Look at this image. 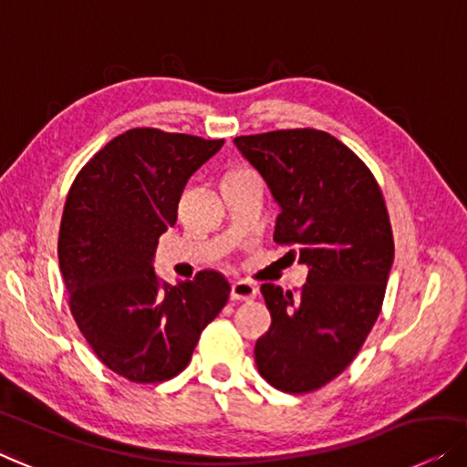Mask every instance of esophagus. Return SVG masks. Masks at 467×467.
<instances>
[{
    "mask_svg": "<svg viewBox=\"0 0 467 467\" xmlns=\"http://www.w3.org/2000/svg\"><path fill=\"white\" fill-rule=\"evenodd\" d=\"M256 293H259V288L253 282L240 280L232 284V295L229 296H232V301H253Z\"/></svg>",
    "mask_w": 467,
    "mask_h": 467,
    "instance_id": "obj_1",
    "label": "esophagus"
}]
</instances>
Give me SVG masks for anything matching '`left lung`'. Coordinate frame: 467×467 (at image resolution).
<instances>
[{"mask_svg": "<svg viewBox=\"0 0 467 467\" xmlns=\"http://www.w3.org/2000/svg\"><path fill=\"white\" fill-rule=\"evenodd\" d=\"M234 143L278 202L274 240L296 246L309 267L295 295L261 286L272 327L254 346L256 368L275 389L307 394L349 367L381 312L394 263L388 208L367 164L328 132L295 128Z\"/></svg>", "mask_w": 467, "mask_h": 467, "instance_id": "1", "label": "left lung"}]
</instances>
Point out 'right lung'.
<instances>
[{
    "label": "right lung",
    "mask_w": 467,
    "mask_h": 467,
    "mask_svg": "<svg viewBox=\"0 0 467 467\" xmlns=\"http://www.w3.org/2000/svg\"><path fill=\"white\" fill-rule=\"evenodd\" d=\"M223 143L132 128L94 155L67 193L58 267L71 314L99 360L128 381L177 377L232 293L213 269L177 286L153 272L189 177Z\"/></svg>",
    "instance_id": "right-lung-1"
}]
</instances>
